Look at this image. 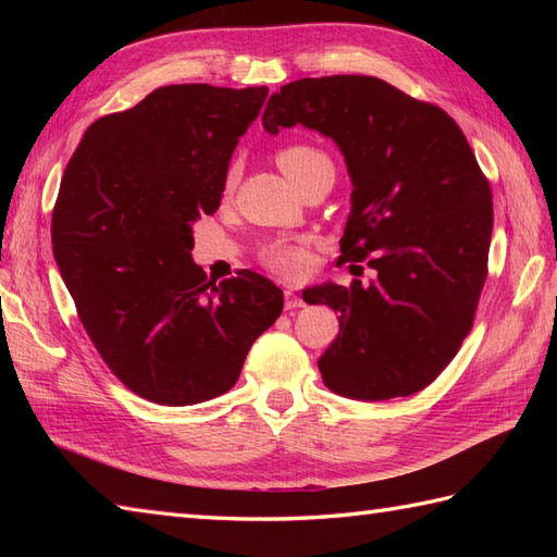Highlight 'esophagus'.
Masks as SVG:
<instances>
[{
    "mask_svg": "<svg viewBox=\"0 0 557 557\" xmlns=\"http://www.w3.org/2000/svg\"><path fill=\"white\" fill-rule=\"evenodd\" d=\"M301 306H304V299L299 297V294H294L292 289H287L285 292V309L292 311V309H301Z\"/></svg>",
    "mask_w": 557,
    "mask_h": 557,
    "instance_id": "obj_1",
    "label": "esophagus"
}]
</instances>
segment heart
Here are the masks:
<instances>
[{
  "instance_id": "obj_1",
  "label": "heart",
  "mask_w": 557,
  "mask_h": 557,
  "mask_svg": "<svg viewBox=\"0 0 557 557\" xmlns=\"http://www.w3.org/2000/svg\"><path fill=\"white\" fill-rule=\"evenodd\" d=\"M277 162L294 184H299L306 174L318 170V168H333V164H330V158L323 150L306 146V144L285 146L277 152ZM234 182H236V164H232V168L227 170V180H224V184L234 186ZM260 260H263L265 268L277 272V275L287 277V280H299L306 275V272H309V246H306L304 242L275 239V242L263 246V251H260Z\"/></svg>"
}]
</instances>
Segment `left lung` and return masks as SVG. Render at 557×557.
<instances>
[{
    "mask_svg": "<svg viewBox=\"0 0 557 557\" xmlns=\"http://www.w3.org/2000/svg\"><path fill=\"white\" fill-rule=\"evenodd\" d=\"M330 136L354 182L339 260H369V285H321L306 304L339 313L318 359L325 385L393 399L431 385L474 325L488 275L493 194L453 116L373 76L299 78L270 96L263 126Z\"/></svg>",
    "mask_w": 557,
    "mask_h": 557,
    "instance_id": "1",
    "label": "left lung"
}]
</instances>
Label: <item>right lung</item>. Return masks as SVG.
<instances>
[{"label": "right lung", "mask_w": 557, "mask_h": 557, "mask_svg": "<svg viewBox=\"0 0 557 557\" xmlns=\"http://www.w3.org/2000/svg\"><path fill=\"white\" fill-rule=\"evenodd\" d=\"M265 98V86L158 88L92 122L62 176L59 272L102 361L158 405L227 393L285 306L258 272L215 285L191 258V224L220 208L232 152Z\"/></svg>", "instance_id": "obj_1"}]
</instances>
